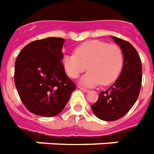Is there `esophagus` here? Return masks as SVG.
<instances>
[{"label": "esophagus", "instance_id": "34e87169", "mask_svg": "<svg viewBox=\"0 0 154 154\" xmlns=\"http://www.w3.org/2000/svg\"><path fill=\"white\" fill-rule=\"evenodd\" d=\"M79 89H81L82 91H84V92H88V90L87 89V88H83V87H79Z\"/></svg>", "mask_w": 154, "mask_h": 154}]
</instances>
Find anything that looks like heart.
<instances>
[{"label":"heart","mask_w":154,"mask_h":154,"mask_svg":"<svg viewBox=\"0 0 154 154\" xmlns=\"http://www.w3.org/2000/svg\"><path fill=\"white\" fill-rule=\"evenodd\" d=\"M67 75L78 78L86 69L88 72L80 80L85 86L109 85L116 80L124 65V53L119 46L98 40L87 41L65 56L62 60Z\"/></svg>","instance_id":"obj_1"}]
</instances>
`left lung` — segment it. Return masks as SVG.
<instances>
[{
  "mask_svg": "<svg viewBox=\"0 0 154 154\" xmlns=\"http://www.w3.org/2000/svg\"><path fill=\"white\" fill-rule=\"evenodd\" d=\"M124 53V65L116 81L102 91L91 106L97 118L113 122L123 117L136 102L142 85V66L136 49L127 41L112 37Z\"/></svg>",
  "mask_w": 154,
  "mask_h": 154,
  "instance_id": "obj_1",
  "label": "left lung"
}]
</instances>
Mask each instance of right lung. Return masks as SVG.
<instances>
[{
    "label": "right lung",
    "instance_id": "obj_1",
    "mask_svg": "<svg viewBox=\"0 0 154 154\" xmlns=\"http://www.w3.org/2000/svg\"><path fill=\"white\" fill-rule=\"evenodd\" d=\"M65 40L47 38L25 46L14 64V84L30 112L54 116L64 109L76 86L66 75L63 64Z\"/></svg>",
    "mask_w": 154,
    "mask_h": 154
}]
</instances>
